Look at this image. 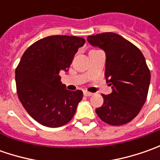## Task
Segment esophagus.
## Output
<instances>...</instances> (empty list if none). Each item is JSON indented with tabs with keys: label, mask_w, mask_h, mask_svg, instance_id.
Segmentation results:
<instances>
[{
	"label": "esophagus",
	"mask_w": 160,
	"mask_h": 160,
	"mask_svg": "<svg viewBox=\"0 0 160 160\" xmlns=\"http://www.w3.org/2000/svg\"><path fill=\"white\" fill-rule=\"evenodd\" d=\"M83 95L88 96V97H89V96L92 95V92H87V91H84V92H83Z\"/></svg>",
	"instance_id": "obj_1"
}]
</instances>
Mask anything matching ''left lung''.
<instances>
[{
	"label": "left lung",
	"mask_w": 160,
	"mask_h": 160,
	"mask_svg": "<svg viewBox=\"0 0 160 160\" xmlns=\"http://www.w3.org/2000/svg\"><path fill=\"white\" fill-rule=\"evenodd\" d=\"M87 41L106 53L105 77L112 88L110 94H102L104 102L96 113L111 126L129 123L138 115L148 95L151 72L144 56L132 42L115 33L90 35Z\"/></svg>",
	"instance_id": "1"
}]
</instances>
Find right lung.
<instances>
[{
    "label": "right lung",
    "instance_id": "1",
    "mask_svg": "<svg viewBox=\"0 0 160 160\" xmlns=\"http://www.w3.org/2000/svg\"><path fill=\"white\" fill-rule=\"evenodd\" d=\"M84 42L77 36L52 35L35 42L23 54L16 68L17 92L23 107L41 125L59 127L76 113L83 92L66 89L59 71L68 70Z\"/></svg>",
    "mask_w": 160,
    "mask_h": 160
}]
</instances>
